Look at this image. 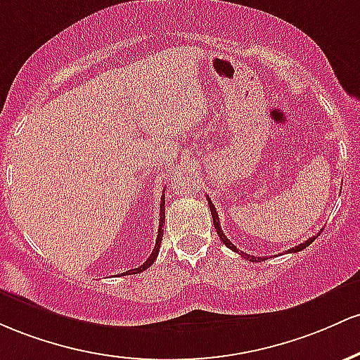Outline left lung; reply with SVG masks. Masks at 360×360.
<instances>
[{
  "mask_svg": "<svg viewBox=\"0 0 360 360\" xmlns=\"http://www.w3.org/2000/svg\"><path fill=\"white\" fill-rule=\"evenodd\" d=\"M207 202H209V209H211V214H212V223H214V228H216V231H217V234H219V238H221V241H223V243L228 246L229 250H233V252H236V253H240L241 257L243 258H246V260H250V262H257V260H265V258H260V257H252V255H246L245 252H240V250L236 248V246H234L231 241L228 240V236H226V234L223 233V229H221V224H219V216H217V212H216V207H214V204L211 202V199H209L207 197ZM320 234V233H318ZM314 238L316 236H313V238H309V240H306L304 243H301V245H297V246H294V248H290L289 252H292V253H297V252H301V250H304L306 246L308 245H311L314 241Z\"/></svg>",
  "mask_w": 360,
  "mask_h": 360,
  "instance_id": "obj_1",
  "label": "left lung"
}]
</instances>
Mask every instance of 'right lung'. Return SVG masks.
<instances>
[{"mask_svg":"<svg viewBox=\"0 0 360 360\" xmlns=\"http://www.w3.org/2000/svg\"><path fill=\"white\" fill-rule=\"evenodd\" d=\"M163 224H165V193H163V197H161V204H160V229H158V236H156V245H155V250H153L151 255H149L148 260L144 262V264L141 265V267L127 270V272H124L122 276H127V274H129V276H132V274H139V272H143V270H146V269L151 267L153 262H155V260H156V257H158L161 240H163Z\"/></svg>","mask_w":360,"mask_h":360,"instance_id":"right-lung-1","label":"right lung"}]
</instances>
